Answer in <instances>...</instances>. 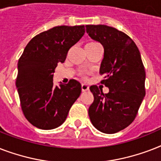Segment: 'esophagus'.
<instances>
[{
    "label": "esophagus",
    "mask_w": 161,
    "mask_h": 161,
    "mask_svg": "<svg viewBox=\"0 0 161 161\" xmlns=\"http://www.w3.org/2000/svg\"><path fill=\"white\" fill-rule=\"evenodd\" d=\"M89 89V87H88V84H86V83H82V91L83 92H86V91H88Z\"/></svg>",
    "instance_id": "34e87169"
}]
</instances>
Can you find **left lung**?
<instances>
[{
  "label": "left lung",
  "mask_w": 161,
  "mask_h": 161,
  "mask_svg": "<svg viewBox=\"0 0 161 161\" xmlns=\"http://www.w3.org/2000/svg\"><path fill=\"white\" fill-rule=\"evenodd\" d=\"M86 31L103 47L99 73L101 83L108 88L103 93L90 87L93 100L88 108L93 125L105 134L128 127L137 115L145 95V71L136 44L126 34L106 25H87Z\"/></svg>",
  "instance_id": "left-lung-1"
}]
</instances>
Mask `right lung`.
I'll list each match as a JSON object with an SVG mask.
<instances>
[{
  "mask_svg": "<svg viewBox=\"0 0 161 161\" xmlns=\"http://www.w3.org/2000/svg\"><path fill=\"white\" fill-rule=\"evenodd\" d=\"M84 26H58L29 42L18 61L16 86L25 117L41 130L63 125L82 87L75 79L54 86L53 73L68 50L84 35Z\"/></svg>",
  "mask_w": 161,
  "mask_h": 161,
  "instance_id": "right-lung-1",
  "label": "right lung"
}]
</instances>
